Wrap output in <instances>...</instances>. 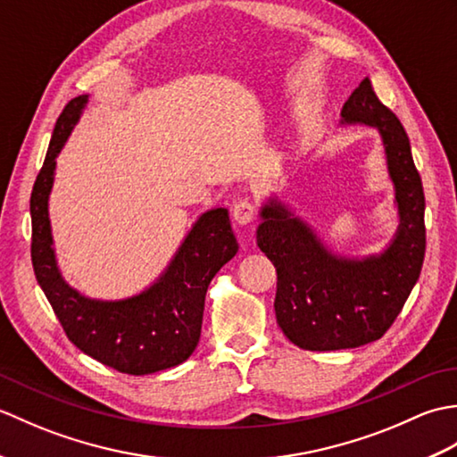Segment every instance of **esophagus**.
I'll list each match as a JSON object with an SVG mask.
<instances>
[{
	"label": "esophagus",
	"mask_w": 457,
	"mask_h": 457,
	"mask_svg": "<svg viewBox=\"0 0 457 457\" xmlns=\"http://www.w3.org/2000/svg\"><path fill=\"white\" fill-rule=\"evenodd\" d=\"M257 216V204L251 200H241L234 206V220L241 226H247Z\"/></svg>",
	"instance_id": "obj_1"
}]
</instances>
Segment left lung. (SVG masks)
<instances>
[{"instance_id":"obj_1","label":"left lung","mask_w":457,"mask_h":457,"mask_svg":"<svg viewBox=\"0 0 457 457\" xmlns=\"http://www.w3.org/2000/svg\"><path fill=\"white\" fill-rule=\"evenodd\" d=\"M342 118L381 131L401 228L385 253L352 261L329 253L280 204L270 202L261 212L257 245L277 269V322L290 342L310 352L359 347L381 337L419 280L426 251L424 188L403 123L378 102L369 79L349 96Z\"/></svg>"}]
</instances>
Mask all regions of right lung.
I'll use <instances>...</instances> for the list:
<instances>
[{"instance_id":"right-lung-1","label":"right lung","mask_w":457,"mask_h":457,"mask_svg":"<svg viewBox=\"0 0 457 457\" xmlns=\"http://www.w3.org/2000/svg\"><path fill=\"white\" fill-rule=\"evenodd\" d=\"M88 96H79L58 115L51 143L31 192V261L66 337L96 361L128 375H149L179 365L198 345L210 280L237 253L228 210H210L196 221L159 283L139 296L100 303L68 287L54 263L48 223V192L54 157Z\"/></svg>"}]
</instances>
